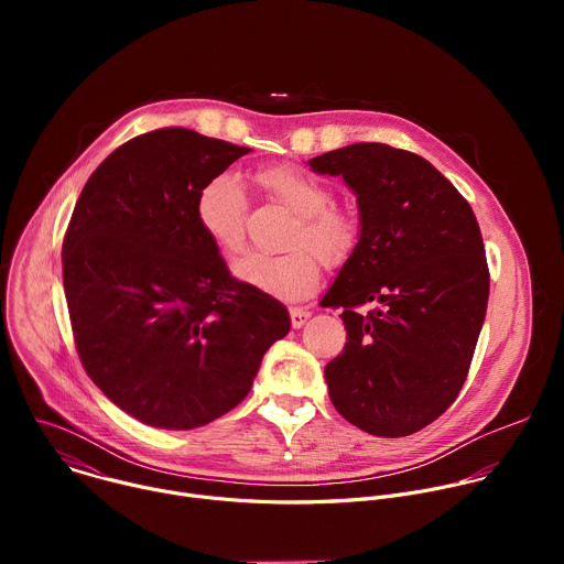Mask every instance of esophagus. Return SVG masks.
Wrapping results in <instances>:
<instances>
[{
    "label": "esophagus",
    "instance_id": "obj_1",
    "mask_svg": "<svg viewBox=\"0 0 564 564\" xmlns=\"http://www.w3.org/2000/svg\"><path fill=\"white\" fill-rule=\"evenodd\" d=\"M312 316V312L303 310V307H290V321H292V328H303L307 324V318Z\"/></svg>",
    "mask_w": 564,
    "mask_h": 564
}]
</instances>
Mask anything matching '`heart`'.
<instances>
[{
    "label": "heart",
    "instance_id": "b5f03b06",
    "mask_svg": "<svg viewBox=\"0 0 564 564\" xmlns=\"http://www.w3.org/2000/svg\"><path fill=\"white\" fill-rule=\"evenodd\" d=\"M257 183L272 200L296 216L288 236V248L294 250L281 257L248 254L234 265V272L268 296L281 301L303 299L321 279V263L311 250L326 263H341L357 246V220L333 205V192L324 183L301 170L288 165L263 167L257 172ZM246 218L248 198L234 176L220 174L198 192L196 220L220 254L234 257L243 250Z\"/></svg>",
    "mask_w": 564,
    "mask_h": 564
}]
</instances>
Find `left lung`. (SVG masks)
Here are the masks:
<instances>
[{
  "label": "left lung",
  "mask_w": 564,
  "mask_h": 564,
  "mask_svg": "<svg viewBox=\"0 0 564 564\" xmlns=\"http://www.w3.org/2000/svg\"><path fill=\"white\" fill-rule=\"evenodd\" d=\"M341 176L359 207V240L321 305L344 307V352L326 366L341 417L406 437L459 394L489 301V265L466 198L429 160L357 142L307 160ZM364 302L378 307L359 313Z\"/></svg>",
  "instance_id": "8db88e82"
}]
</instances>
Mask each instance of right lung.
Masks as SVG:
<instances>
[{"mask_svg":"<svg viewBox=\"0 0 564 564\" xmlns=\"http://www.w3.org/2000/svg\"><path fill=\"white\" fill-rule=\"evenodd\" d=\"M192 129L131 138L91 174L62 243L75 348L138 422L189 431L246 399L290 333L276 299L236 281L196 220V196L250 153Z\"/></svg>","mask_w":564,"mask_h":564,"instance_id":"1","label":"right lung"}]
</instances>
